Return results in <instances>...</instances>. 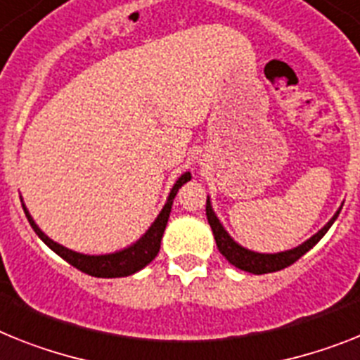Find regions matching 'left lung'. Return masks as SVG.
I'll list each match as a JSON object with an SVG mask.
<instances>
[{
  "mask_svg": "<svg viewBox=\"0 0 360 360\" xmlns=\"http://www.w3.org/2000/svg\"><path fill=\"white\" fill-rule=\"evenodd\" d=\"M342 208V205H340ZM340 208L335 212V216L326 223L322 229H320L316 234L309 238L307 241H304L302 245L295 247V249L282 250V252H274V255H264V252H255V250H249L245 247H241L240 243L232 240L229 236V232L225 231V226L221 225V221L217 219L216 212L212 210V205H210V198H207V219L210 223V229L214 232V240H216V245L219 249L223 256L229 259V264H232L234 267L241 269V271H247V273L252 274H265V273H274V271H280V269L289 267L291 264H295L298 258L306 255L307 250L313 249V247L322 240L326 232L329 231V226L333 225L335 219L339 217Z\"/></svg>",
  "mask_w": 360,
  "mask_h": 360,
  "instance_id": "1",
  "label": "left lung"
}]
</instances>
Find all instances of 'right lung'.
<instances>
[{
  "label": "right lung",
  "instance_id": "right-lung-1",
  "mask_svg": "<svg viewBox=\"0 0 360 360\" xmlns=\"http://www.w3.org/2000/svg\"><path fill=\"white\" fill-rule=\"evenodd\" d=\"M192 179L190 172H185L181 175L179 179L175 181V185L172 186L170 195L166 199L165 207L159 212V216L155 217V221L152 223V226L148 229L143 234V238H139L135 243H131L129 247L122 250H117V252H110V255H82V252H77V250H71L68 247L60 245L56 241L51 240L47 234H44L40 226L36 225L32 216L29 214L27 207L21 201V207L25 210V216L31 223V226L34 229V232L38 234L45 245L49 247L51 250H54L60 258H63L68 264H71L72 267H77L78 271L89 274V276L96 278H122L129 276V274H135L137 271L146 267L150 262L157 256L159 249H161V240L162 234H165L166 223H168V217L172 212V205H174V198L177 195L179 188L185 185L186 181Z\"/></svg>",
  "mask_w": 360,
  "mask_h": 360
}]
</instances>
